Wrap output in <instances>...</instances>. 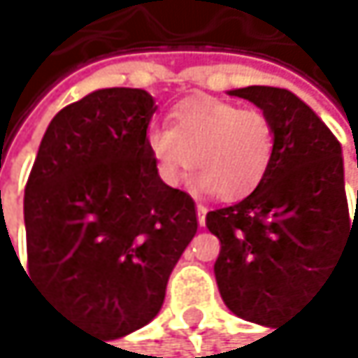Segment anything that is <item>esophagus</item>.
I'll list each match as a JSON object with an SVG mask.
<instances>
[{"instance_id":"esophagus-1","label":"esophagus","mask_w":358,"mask_h":358,"mask_svg":"<svg viewBox=\"0 0 358 358\" xmlns=\"http://www.w3.org/2000/svg\"><path fill=\"white\" fill-rule=\"evenodd\" d=\"M206 212H208L206 206H197V222H199V227L206 224Z\"/></svg>"}]
</instances>
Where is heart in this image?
Segmentation results:
<instances>
[{
    "label": "heart",
    "mask_w": 358,
    "mask_h": 358,
    "mask_svg": "<svg viewBox=\"0 0 358 358\" xmlns=\"http://www.w3.org/2000/svg\"><path fill=\"white\" fill-rule=\"evenodd\" d=\"M148 148L157 171L171 187L199 171V187L218 197L252 191L273 157V127L261 110L216 97H193L171 112L169 127H155Z\"/></svg>",
    "instance_id": "b5f03b06"
}]
</instances>
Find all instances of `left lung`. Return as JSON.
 Returning a JSON list of instances; mask_svg holds the SVG:
<instances>
[{
  "mask_svg": "<svg viewBox=\"0 0 358 358\" xmlns=\"http://www.w3.org/2000/svg\"><path fill=\"white\" fill-rule=\"evenodd\" d=\"M229 95L252 101L269 118L273 157L248 197L206 214V227L220 240L216 285L236 316L273 327L358 240L357 218L348 212L342 146L310 106L278 87Z\"/></svg>",
  "mask_w": 358,
  "mask_h": 358,
  "instance_id": "1",
  "label": "left lung"
}]
</instances>
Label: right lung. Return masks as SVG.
I'll return each instance as SVG.
<instances>
[{"instance_id":"obj_1","label":"right lung","mask_w":358,"mask_h":358,"mask_svg":"<svg viewBox=\"0 0 358 358\" xmlns=\"http://www.w3.org/2000/svg\"><path fill=\"white\" fill-rule=\"evenodd\" d=\"M157 106L142 89H99L48 124L24 187L29 275L106 340L150 322L197 234L195 201L167 187L148 148Z\"/></svg>"}]
</instances>
